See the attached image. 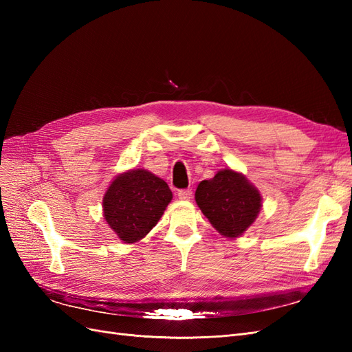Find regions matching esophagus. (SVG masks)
Returning a JSON list of instances; mask_svg holds the SVG:
<instances>
[{
	"label": "esophagus",
	"instance_id": "1",
	"mask_svg": "<svg viewBox=\"0 0 352 352\" xmlns=\"http://www.w3.org/2000/svg\"><path fill=\"white\" fill-rule=\"evenodd\" d=\"M190 195H192V192H190L189 189H180V190H177V197L180 199H189Z\"/></svg>",
	"mask_w": 352,
	"mask_h": 352
}]
</instances>
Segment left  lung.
<instances>
[{
    "label": "left lung",
    "mask_w": 352,
    "mask_h": 352,
    "mask_svg": "<svg viewBox=\"0 0 352 352\" xmlns=\"http://www.w3.org/2000/svg\"><path fill=\"white\" fill-rule=\"evenodd\" d=\"M195 201L212 228L232 239L252 225L261 208L258 189L230 168H223L212 179L199 182Z\"/></svg>",
    "instance_id": "left-lung-1"
}]
</instances>
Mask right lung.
<instances>
[{
	"instance_id": "1",
	"label": "right lung",
	"mask_w": 352,
	"mask_h": 352,
	"mask_svg": "<svg viewBox=\"0 0 352 352\" xmlns=\"http://www.w3.org/2000/svg\"><path fill=\"white\" fill-rule=\"evenodd\" d=\"M173 194L163 179L144 168L116 176L102 199L104 219L120 241L142 239L163 216Z\"/></svg>"
}]
</instances>
